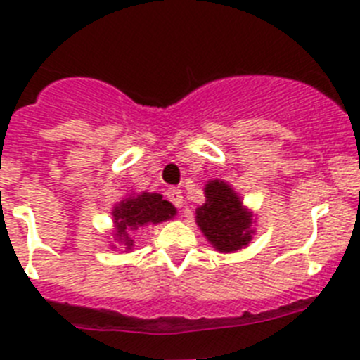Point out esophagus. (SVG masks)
<instances>
[{
	"label": "esophagus",
	"mask_w": 360,
	"mask_h": 360,
	"mask_svg": "<svg viewBox=\"0 0 360 360\" xmlns=\"http://www.w3.org/2000/svg\"><path fill=\"white\" fill-rule=\"evenodd\" d=\"M167 198H169L176 207H183V191H181L179 188H169V190H167Z\"/></svg>",
	"instance_id": "esophagus-1"
}]
</instances>
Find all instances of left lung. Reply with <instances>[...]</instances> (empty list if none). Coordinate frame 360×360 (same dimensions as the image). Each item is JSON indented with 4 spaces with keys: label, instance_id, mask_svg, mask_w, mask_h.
Here are the masks:
<instances>
[{
    "label": "left lung",
    "instance_id": "1",
    "mask_svg": "<svg viewBox=\"0 0 360 360\" xmlns=\"http://www.w3.org/2000/svg\"><path fill=\"white\" fill-rule=\"evenodd\" d=\"M205 204L197 207L195 219L209 243L221 253H232L246 246L253 236V214L240 202L239 195L225 181L205 184Z\"/></svg>",
    "mask_w": 360,
    "mask_h": 360
}]
</instances>
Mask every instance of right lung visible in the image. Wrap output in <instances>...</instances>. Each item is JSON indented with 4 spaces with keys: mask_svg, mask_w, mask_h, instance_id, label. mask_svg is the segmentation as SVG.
Here are the masks:
<instances>
[{
    "mask_svg": "<svg viewBox=\"0 0 360 360\" xmlns=\"http://www.w3.org/2000/svg\"><path fill=\"white\" fill-rule=\"evenodd\" d=\"M176 216V207L169 200H163L160 193H144L130 195L117 202L112 209L114 218V236L120 244H123L127 250H131L134 239L131 232L139 230L144 225H156V223L167 221V219Z\"/></svg>",
    "mask_w": 360,
    "mask_h": 360,
    "instance_id": "add662e5",
    "label": "right lung"
}]
</instances>
